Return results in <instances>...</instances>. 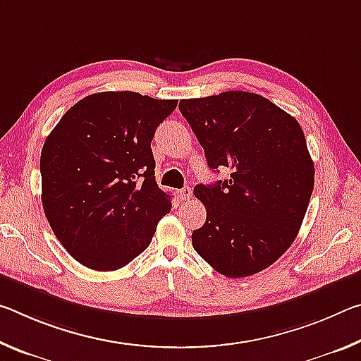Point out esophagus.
I'll list each match as a JSON object with an SVG mask.
<instances>
[{"instance_id": "34e87169", "label": "esophagus", "mask_w": 361, "mask_h": 361, "mask_svg": "<svg viewBox=\"0 0 361 361\" xmlns=\"http://www.w3.org/2000/svg\"><path fill=\"white\" fill-rule=\"evenodd\" d=\"M178 195H180V199H181V200H189V199L192 197V191H191V188H189V186L181 188L180 191H178Z\"/></svg>"}]
</instances>
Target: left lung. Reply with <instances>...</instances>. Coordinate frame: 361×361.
Segmentation results:
<instances>
[{
	"label": "left lung",
	"instance_id": "left-lung-1",
	"mask_svg": "<svg viewBox=\"0 0 361 361\" xmlns=\"http://www.w3.org/2000/svg\"><path fill=\"white\" fill-rule=\"evenodd\" d=\"M210 169L231 178L197 185L207 219L192 231V247L216 272L248 277L274 264L301 228L315 169L291 114L264 97L229 90L180 102Z\"/></svg>",
	"mask_w": 361,
	"mask_h": 361
}]
</instances>
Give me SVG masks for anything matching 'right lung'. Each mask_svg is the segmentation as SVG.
<instances>
[{"label":"right lung","instance_id":"obj_1","mask_svg":"<svg viewBox=\"0 0 361 361\" xmlns=\"http://www.w3.org/2000/svg\"><path fill=\"white\" fill-rule=\"evenodd\" d=\"M176 100L99 92L73 105L41 151L42 209L60 243L94 271L129 264L172 209L151 140Z\"/></svg>","mask_w":361,"mask_h":361}]
</instances>
